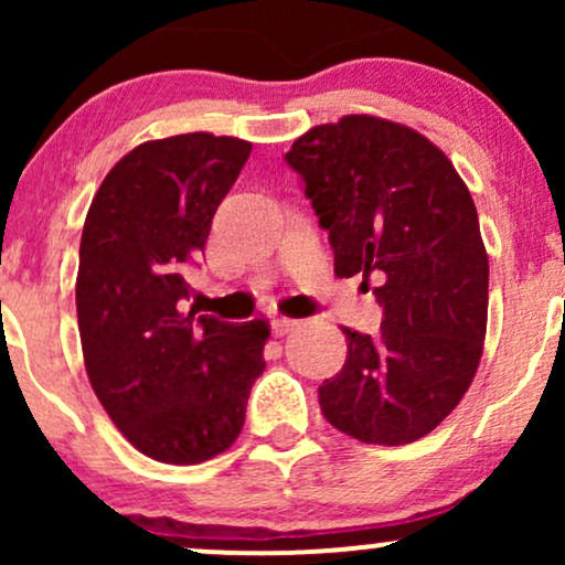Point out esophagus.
<instances>
[{"instance_id": "1", "label": "esophagus", "mask_w": 565, "mask_h": 565, "mask_svg": "<svg viewBox=\"0 0 565 565\" xmlns=\"http://www.w3.org/2000/svg\"><path fill=\"white\" fill-rule=\"evenodd\" d=\"M297 321H291V319H287V316H276V319H270V332H274L276 337H281V334H287L291 327H295Z\"/></svg>"}]
</instances>
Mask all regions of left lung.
I'll list each match as a JSON object with an SVG mask.
<instances>
[{"label": "left lung", "instance_id": "8db88e82", "mask_svg": "<svg viewBox=\"0 0 565 565\" xmlns=\"http://www.w3.org/2000/svg\"><path fill=\"white\" fill-rule=\"evenodd\" d=\"M329 231L334 274L377 278V334L342 329L345 366L319 387L323 417L364 444L427 436L468 393L486 340L489 255L472 196L444 151L417 129L342 116L291 142Z\"/></svg>", "mask_w": 565, "mask_h": 565}]
</instances>
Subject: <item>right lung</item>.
<instances>
[{
	"label": "right lung",
	"instance_id": "obj_1",
	"mask_svg": "<svg viewBox=\"0 0 565 565\" xmlns=\"http://www.w3.org/2000/svg\"><path fill=\"white\" fill-rule=\"evenodd\" d=\"M252 142L188 132L140 142L97 188L79 244L76 319L89 385L121 436L164 465L231 449L265 369V319L183 313L185 270Z\"/></svg>",
	"mask_w": 565,
	"mask_h": 565
}]
</instances>
